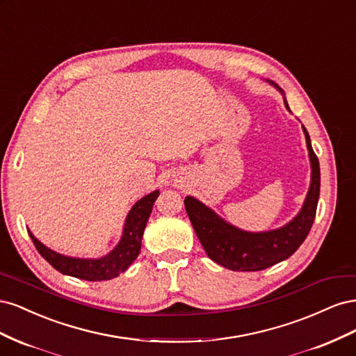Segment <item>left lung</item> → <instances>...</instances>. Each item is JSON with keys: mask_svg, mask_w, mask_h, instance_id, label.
<instances>
[{"mask_svg": "<svg viewBox=\"0 0 356 356\" xmlns=\"http://www.w3.org/2000/svg\"><path fill=\"white\" fill-rule=\"evenodd\" d=\"M276 90L284 96L285 108L289 111L284 90L270 80ZM306 145L310 160V186L303 207L296 217L282 227L266 232H248L225 221L207 204L193 196L184 199L186 211L197 238L208 257L217 264L234 272L264 270L273 264L286 260L305 242L315 221L319 200L321 170L316 154L312 148L310 136L305 126Z\"/></svg>", "mask_w": 356, "mask_h": 356, "instance_id": "left-lung-1", "label": "left lung"}]
</instances>
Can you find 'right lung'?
Instances as JSON below:
<instances>
[{
    "label": "right lung",
    "mask_w": 356,
    "mask_h": 356,
    "mask_svg": "<svg viewBox=\"0 0 356 356\" xmlns=\"http://www.w3.org/2000/svg\"><path fill=\"white\" fill-rule=\"evenodd\" d=\"M159 195L160 191L154 190L134 204L124 220L120 241H118V243L108 254H105L99 258H80L59 254L50 250L44 243H41L35 236L31 233V230H28V233L38 252L44 257V260H47L58 272L79 279H84V281H110V279L117 277L122 272L127 270V267L131 266L139 255L145 225Z\"/></svg>",
    "instance_id": "obj_1"
}]
</instances>
